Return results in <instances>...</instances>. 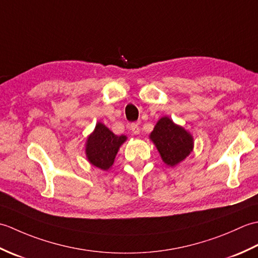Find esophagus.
Wrapping results in <instances>:
<instances>
[{"mask_svg":"<svg viewBox=\"0 0 258 258\" xmlns=\"http://www.w3.org/2000/svg\"><path fill=\"white\" fill-rule=\"evenodd\" d=\"M130 130L132 131V133L135 134V135H139L140 132H141V128L138 123H132L130 125Z\"/></svg>","mask_w":258,"mask_h":258,"instance_id":"esophagus-1","label":"esophagus"}]
</instances>
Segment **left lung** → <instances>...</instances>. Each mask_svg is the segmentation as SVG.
I'll return each instance as SVG.
<instances>
[{"instance_id": "left-lung-1", "label": "left lung", "mask_w": 258, "mask_h": 258, "mask_svg": "<svg viewBox=\"0 0 258 258\" xmlns=\"http://www.w3.org/2000/svg\"><path fill=\"white\" fill-rule=\"evenodd\" d=\"M150 140L167 166L175 167L183 162L194 149V139L183 126L175 124L168 116L157 120Z\"/></svg>"}]
</instances>
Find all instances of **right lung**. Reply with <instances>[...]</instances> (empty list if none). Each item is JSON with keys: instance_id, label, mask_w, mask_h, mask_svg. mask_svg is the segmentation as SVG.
Segmentation results:
<instances>
[{"instance_id": "add662e5", "label": "right lung", "mask_w": 258, "mask_h": 258, "mask_svg": "<svg viewBox=\"0 0 258 258\" xmlns=\"http://www.w3.org/2000/svg\"><path fill=\"white\" fill-rule=\"evenodd\" d=\"M127 136L115 135L111 130L101 122H97L93 132L87 136L85 155L93 166L108 171L113 166L119 147L124 144Z\"/></svg>"}]
</instances>
